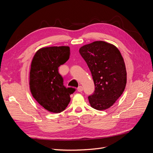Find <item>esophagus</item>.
<instances>
[{"instance_id": "1", "label": "esophagus", "mask_w": 153, "mask_h": 153, "mask_svg": "<svg viewBox=\"0 0 153 153\" xmlns=\"http://www.w3.org/2000/svg\"><path fill=\"white\" fill-rule=\"evenodd\" d=\"M77 91H78V92H82V91H83V87H82V86H81V85L78 86V87L77 88Z\"/></svg>"}]
</instances>
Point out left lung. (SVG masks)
<instances>
[{"label":"left lung","instance_id":"obj_1","mask_svg":"<svg viewBox=\"0 0 153 153\" xmlns=\"http://www.w3.org/2000/svg\"><path fill=\"white\" fill-rule=\"evenodd\" d=\"M91 72L94 93L88 97L91 107L109 108L123 93L127 82L126 66L121 53L115 45L96 41L79 49Z\"/></svg>","mask_w":153,"mask_h":153}]
</instances>
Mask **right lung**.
<instances>
[{
    "instance_id": "add662e5",
    "label": "right lung",
    "mask_w": 153,
    "mask_h": 153,
    "mask_svg": "<svg viewBox=\"0 0 153 153\" xmlns=\"http://www.w3.org/2000/svg\"><path fill=\"white\" fill-rule=\"evenodd\" d=\"M67 46L43 47L32 59L29 75L31 94L40 105L52 113H60L70 102V94L75 91L63 85L58 68L69 58Z\"/></svg>"
}]
</instances>
